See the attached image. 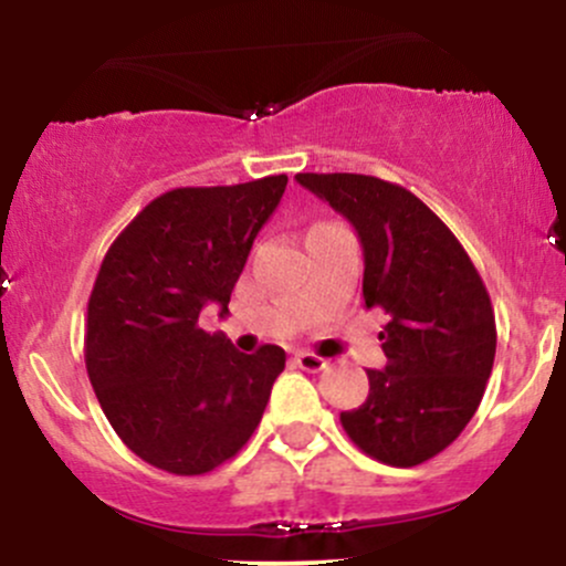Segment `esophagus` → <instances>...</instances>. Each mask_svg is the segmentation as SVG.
<instances>
[{"mask_svg":"<svg viewBox=\"0 0 566 566\" xmlns=\"http://www.w3.org/2000/svg\"><path fill=\"white\" fill-rule=\"evenodd\" d=\"M295 361H297V367L305 369V373H322V369L327 367V359L316 356L314 350H297Z\"/></svg>","mask_w":566,"mask_h":566,"instance_id":"esophagus-1","label":"esophagus"}]
</instances>
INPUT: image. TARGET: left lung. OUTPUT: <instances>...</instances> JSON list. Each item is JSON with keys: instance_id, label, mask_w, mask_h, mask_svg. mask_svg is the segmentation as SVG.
Listing matches in <instances>:
<instances>
[{"instance_id": "8db88e82", "label": "left lung", "mask_w": 566, "mask_h": 566, "mask_svg": "<svg viewBox=\"0 0 566 566\" xmlns=\"http://www.w3.org/2000/svg\"><path fill=\"white\" fill-rule=\"evenodd\" d=\"M295 180L359 233L365 305L388 314L386 367L367 369V401L340 412V423L380 463H426L460 437L484 396L497 346L490 292L463 244L407 188L354 172Z\"/></svg>"}]
</instances>
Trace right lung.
<instances>
[{"label": "right lung", "instance_id": "right-lung-1", "mask_svg": "<svg viewBox=\"0 0 566 566\" xmlns=\"http://www.w3.org/2000/svg\"><path fill=\"white\" fill-rule=\"evenodd\" d=\"M287 175L239 186L172 188L146 205L97 271L84 365L119 439L175 476L231 460L255 433L284 350L242 354L199 327L207 303L229 314L258 231Z\"/></svg>", "mask_w": 566, "mask_h": 566}]
</instances>
